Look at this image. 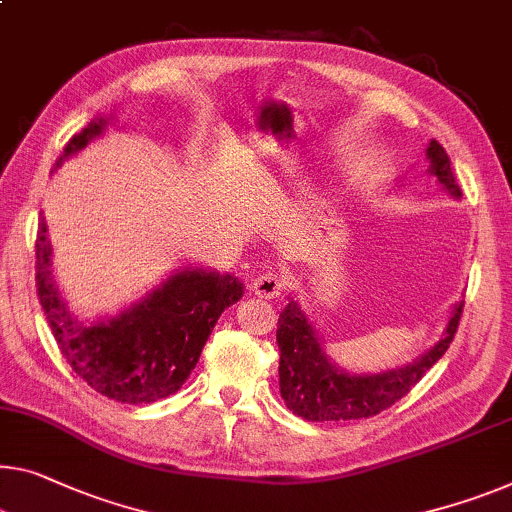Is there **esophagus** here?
<instances>
[{
	"label": "esophagus",
	"instance_id": "esophagus-1",
	"mask_svg": "<svg viewBox=\"0 0 512 512\" xmlns=\"http://www.w3.org/2000/svg\"><path fill=\"white\" fill-rule=\"evenodd\" d=\"M251 288H254V295L261 297V300H274V297L281 295L283 279L274 272H263L251 283Z\"/></svg>",
	"mask_w": 512,
	"mask_h": 512
}]
</instances>
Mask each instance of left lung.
<instances>
[{"mask_svg": "<svg viewBox=\"0 0 512 512\" xmlns=\"http://www.w3.org/2000/svg\"><path fill=\"white\" fill-rule=\"evenodd\" d=\"M428 174L437 178L442 190L460 199L451 160L435 139L426 148ZM465 302H455L442 338L430 350L416 357L412 364L389 368L380 373H352L336 366L327 355L325 338L316 332L300 302L288 297L286 309L279 316V389L286 407L306 421H352L387 410L396 400L410 393L416 382L442 359L458 332V322Z\"/></svg>", "mask_w": 512, "mask_h": 512, "instance_id": "1", "label": "left lung"}]
</instances>
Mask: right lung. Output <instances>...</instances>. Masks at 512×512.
<instances>
[{
  "instance_id": "right-lung-1",
  "label": "right lung",
  "mask_w": 512,
  "mask_h": 512,
  "mask_svg": "<svg viewBox=\"0 0 512 512\" xmlns=\"http://www.w3.org/2000/svg\"><path fill=\"white\" fill-rule=\"evenodd\" d=\"M114 119H93L68 141L52 174L98 139ZM45 217L38 222L36 286L61 355L102 396L128 405L155 403L176 393L194 371L203 345L224 309L245 295L229 272L178 267L160 286L119 316L86 322L75 316L54 281Z\"/></svg>"
}]
</instances>
